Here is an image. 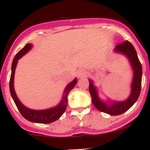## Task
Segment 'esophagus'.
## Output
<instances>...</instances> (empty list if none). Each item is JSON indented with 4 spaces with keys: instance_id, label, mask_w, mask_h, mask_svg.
Listing matches in <instances>:
<instances>
[{
    "instance_id": "esophagus-1",
    "label": "esophagus",
    "mask_w": 150,
    "mask_h": 150,
    "mask_svg": "<svg viewBox=\"0 0 150 150\" xmlns=\"http://www.w3.org/2000/svg\"><path fill=\"white\" fill-rule=\"evenodd\" d=\"M86 71H84V70H83V69H79V70H77V72H76V75H77V77L78 78H83L85 76H86Z\"/></svg>"
}]
</instances>
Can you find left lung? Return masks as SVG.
Instances as JSON below:
<instances>
[{"label":"left lung","mask_w":150,"mask_h":150,"mask_svg":"<svg viewBox=\"0 0 150 150\" xmlns=\"http://www.w3.org/2000/svg\"><path fill=\"white\" fill-rule=\"evenodd\" d=\"M114 52L125 55L128 59L133 71V79L131 86V93L126 100L122 101L115 100H102L98 96L97 87L94 85L93 80L88 79L89 91L91 97V101L99 111L105 112L111 116H117L124 113L129 110L138 99L141 89L142 81V66L137 57V52L133 45L129 41L119 44L114 49Z\"/></svg>","instance_id":"8db88e82"}]
</instances>
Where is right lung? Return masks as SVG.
Masks as SVG:
<instances>
[{
	"instance_id": "right-lung-1",
	"label": "right lung",
	"mask_w": 150,
	"mask_h": 150,
	"mask_svg": "<svg viewBox=\"0 0 150 150\" xmlns=\"http://www.w3.org/2000/svg\"><path fill=\"white\" fill-rule=\"evenodd\" d=\"M32 46L33 45L31 43H27L25 46L23 47L20 51L18 52V53L16 55L15 58L13 59L11 67V76H10V91L12 98H13V100L15 102L17 108L19 110L22 116L25 120L32 122L47 124V123H51L56 121L63 115V113L66 110V107H67V95H68L69 92L71 91V90L76 84L77 79L75 78L72 82H71L69 84L67 85V86L64 90L63 95H62V98L61 100L60 103L55 107H51V108L46 110H32L28 108V107H26L19 100L16 94L15 89H14V76H15L16 67L18 59H20L23 55L28 53L31 50Z\"/></svg>"
}]
</instances>
